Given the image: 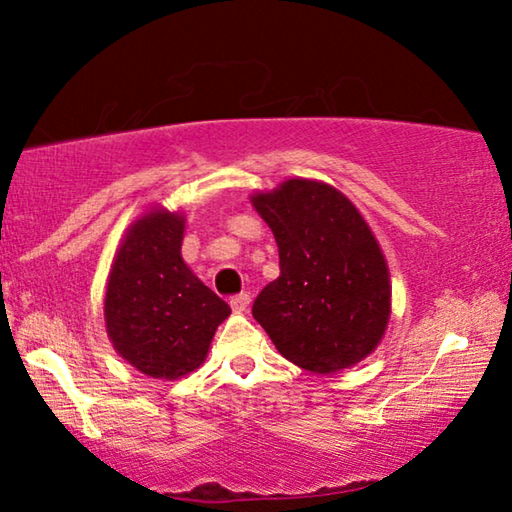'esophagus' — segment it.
Returning <instances> with one entry per match:
<instances>
[{"instance_id": "obj_1", "label": "esophagus", "mask_w": 512, "mask_h": 512, "mask_svg": "<svg viewBox=\"0 0 512 512\" xmlns=\"http://www.w3.org/2000/svg\"><path fill=\"white\" fill-rule=\"evenodd\" d=\"M230 305H232V309L237 311V314H244V311L250 305V296H248V293H237V296L230 298Z\"/></svg>"}]
</instances>
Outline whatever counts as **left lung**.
I'll return each mask as SVG.
<instances>
[{
	"label": "left lung",
	"mask_w": 512,
	"mask_h": 512,
	"mask_svg": "<svg viewBox=\"0 0 512 512\" xmlns=\"http://www.w3.org/2000/svg\"><path fill=\"white\" fill-rule=\"evenodd\" d=\"M253 205L280 250V277L253 302L277 352L316 375L368 357L391 316V280L357 207L334 187L302 178L255 194Z\"/></svg>",
	"instance_id": "left-lung-1"
}]
</instances>
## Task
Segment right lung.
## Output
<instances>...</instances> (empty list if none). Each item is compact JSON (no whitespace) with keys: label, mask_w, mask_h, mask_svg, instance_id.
Wrapping results in <instances>:
<instances>
[{"label":"right lung","mask_w":512,"mask_h":512,"mask_svg":"<svg viewBox=\"0 0 512 512\" xmlns=\"http://www.w3.org/2000/svg\"><path fill=\"white\" fill-rule=\"evenodd\" d=\"M185 219L153 210L131 225L108 277V336L131 366L155 379H178L207 357L230 316L228 302L205 287L180 257Z\"/></svg>","instance_id":"1"}]
</instances>
